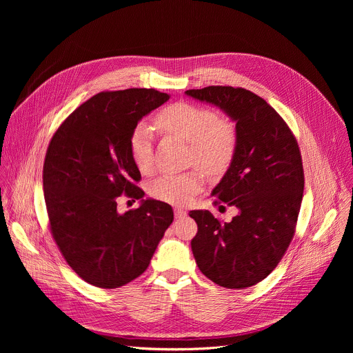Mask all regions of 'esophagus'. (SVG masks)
Returning <instances> with one entry per match:
<instances>
[{"instance_id": "34e87169", "label": "esophagus", "mask_w": 353, "mask_h": 353, "mask_svg": "<svg viewBox=\"0 0 353 353\" xmlns=\"http://www.w3.org/2000/svg\"><path fill=\"white\" fill-rule=\"evenodd\" d=\"M185 215H187V212H185L184 210H181V208H176V210H174V216H176V219L184 218Z\"/></svg>"}]
</instances>
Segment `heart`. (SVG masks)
I'll return each instance as SVG.
<instances>
[{"label": "heart", "instance_id": "obj_1", "mask_svg": "<svg viewBox=\"0 0 353 353\" xmlns=\"http://www.w3.org/2000/svg\"><path fill=\"white\" fill-rule=\"evenodd\" d=\"M158 131L190 142L191 163L219 173L234 157L237 130L225 114L214 113L205 106L190 102H176L163 108L154 119ZM130 154L134 165L142 173H149L154 165V132L148 125H138L130 137ZM204 174L194 169L181 174H165L149 185L155 199L173 205L190 203L194 194L203 190Z\"/></svg>", "mask_w": 353, "mask_h": 353}]
</instances>
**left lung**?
Instances as JSON below:
<instances>
[{
    "instance_id": "1",
    "label": "left lung",
    "mask_w": 353,
    "mask_h": 353,
    "mask_svg": "<svg viewBox=\"0 0 353 353\" xmlns=\"http://www.w3.org/2000/svg\"><path fill=\"white\" fill-rule=\"evenodd\" d=\"M185 94L218 106L237 130L234 157L211 195L239 214L222 223L210 211H191L192 254L216 285L250 288L275 270L293 239L305 187L300 149L285 120L253 92L207 86Z\"/></svg>"
}]
</instances>
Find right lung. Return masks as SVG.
Wrapping results in <instances>:
<instances>
[{"instance_id": "obj_1", "label": "right lung", "mask_w": 353, "mask_h": 353, "mask_svg": "<svg viewBox=\"0 0 353 353\" xmlns=\"http://www.w3.org/2000/svg\"><path fill=\"white\" fill-rule=\"evenodd\" d=\"M155 89L100 92L74 110L48 143L44 201L53 239L67 264L88 283L120 288L149 265L173 210L142 199L119 214L120 195L141 199V173L130 154L138 121L169 100Z\"/></svg>"}]
</instances>
